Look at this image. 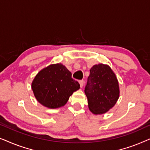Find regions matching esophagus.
<instances>
[{
    "instance_id": "1",
    "label": "esophagus",
    "mask_w": 150,
    "mask_h": 150,
    "mask_svg": "<svg viewBox=\"0 0 150 150\" xmlns=\"http://www.w3.org/2000/svg\"><path fill=\"white\" fill-rule=\"evenodd\" d=\"M79 84H80V86H81V87H83L84 85V81H83V80L79 81Z\"/></svg>"
}]
</instances>
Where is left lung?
<instances>
[{"label": "left lung", "instance_id": "obj_1", "mask_svg": "<svg viewBox=\"0 0 150 150\" xmlns=\"http://www.w3.org/2000/svg\"><path fill=\"white\" fill-rule=\"evenodd\" d=\"M85 93L93 114H104L113 107L120 97V88L115 74L108 65L100 63L90 69Z\"/></svg>", "mask_w": 150, "mask_h": 150}]
</instances>
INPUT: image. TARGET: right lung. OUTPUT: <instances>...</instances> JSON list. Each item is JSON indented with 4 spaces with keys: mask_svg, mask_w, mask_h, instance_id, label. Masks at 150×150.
<instances>
[{
    "mask_svg": "<svg viewBox=\"0 0 150 150\" xmlns=\"http://www.w3.org/2000/svg\"><path fill=\"white\" fill-rule=\"evenodd\" d=\"M31 87L37 100L49 108L64 106L80 85L71 78V73L61 63L52 64L40 71Z\"/></svg>",
    "mask_w": 150,
    "mask_h": 150,
    "instance_id": "add662e5",
    "label": "right lung"
}]
</instances>
